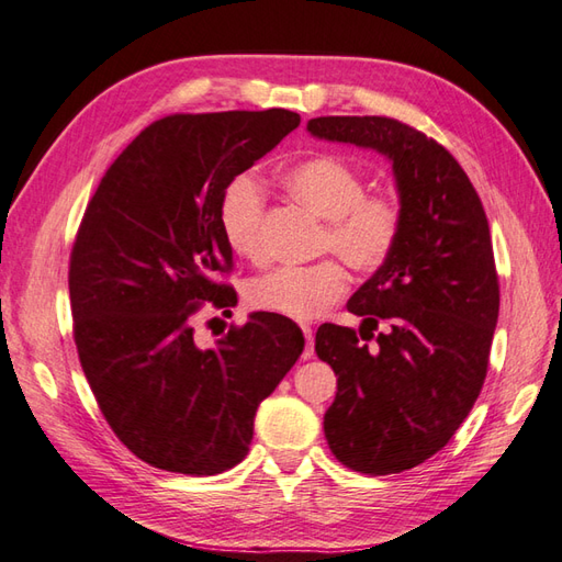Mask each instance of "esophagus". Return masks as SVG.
<instances>
[{"mask_svg":"<svg viewBox=\"0 0 562 562\" xmlns=\"http://www.w3.org/2000/svg\"><path fill=\"white\" fill-rule=\"evenodd\" d=\"M303 334H305V351H303V358H313V329H310V324H303Z\"/></svg>","mask_w":562,"mask_h":562,"instance_id":"esophagus-1","label":"esophagus"}]
</instances>
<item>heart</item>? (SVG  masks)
Returning a JSON list of instances; mask_svg holds the SVG:
<instances>
[{
    "mask_svg": "<svg viewBox=\"0 0 562 562\" xmlns=\"http://www.w3.org/2000/svg\"><path fill=\"white\" fill-rule=\"evenodd\" d=\"M289 192L315 216L324 218L319 252H336L360 273H375L396 252L404 235V206L398 196L368 192L366 172L341 156H315L285 172ZM267 196L252 172L235 176L218 199V226L235 255L265 257ZM348 289L339 259L310 267H281L247 283L245 297L259 313L289 319H315Z\"/></svg>",
    "mask_w": 562,
    "mask_h": 562,
    "instance_id": "heart-1",
    "label": "heart"
}]
</instances>
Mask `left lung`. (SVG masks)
<instances>
[{
  "mask_svg": "<svg viewBox=\"0 0 562 562\" xmlns=\"http://www.w3.org/2000/svg\"><path fill=\"white\" fill-rule=\"evenodd\" d=\"M307 132L384 154L404 206L396 252L346 305L360 331L322 324L315 336L339 378L324 414L331 454L386 476L440 452L481 394L501 310L488 218L457 158L411 124L315 117Z\"/></svg>",
  "mask_w": 562,
  "mask_h": 562,
  "instance_id": "obj_1",
  "label": "left lung"
}]
</instances>
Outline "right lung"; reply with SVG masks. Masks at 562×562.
I'll list each match as a JSON object with an SVG mask.
<instances>
[{
    "label": "right lung",
    "instance_id": "add662e5",
    "mask_svg": "<svg viewBox=\"0 0 562 562\" xmlns=\"http://www.w3.org/2000/svg\"><path fill=\"white\" fill-rule=\"evenodd\" d=\"M301 124L291 110L176 112L115 158L69 257L74 344L120 442L156 469L214 476L245 459L257 406L301 358L289 317L255 313L202 348L194 315L228 310L226 184ZM231 313V310H228Z\"/></svg>",
    "mask_w": 562,
    "mask_h": 562
}]
</instances>
